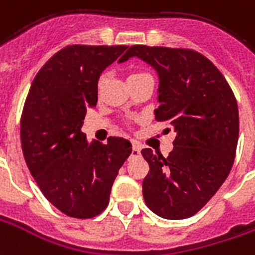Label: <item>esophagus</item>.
Instances as JSON below:
<instances>
[{
    "instance_id": "obj_1",
    "label": "esophagus",
    "mask_w": 255,
    "mask_h": 255,
    "mask_svg": "<svg viewBox=\"0 0 255 255\" xmlns=\"http://www.w3.org/2000/svg\"><path fill=\"white\" fill-rule=\"evenodd\" d=\"M140 147L138 143H132V150H131V156H139Z\"/></svg>"
}]
</instances>
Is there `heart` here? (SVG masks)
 Here are the masks:
<instances>
[{"label":"heart","mask_w":255,"mask_h":255,"mask_svg":"<svg viewBox=\"0 0 255 255\" xmlns=\"http://www.w3.org/2000/svg\"><path fill=\"white\" fill-rule=\"evenodd\" d=\"M146 74H147V73H146V72H133V73H131V74H129V76H128V78L142 77V76H146ZM102 80H103V77H101V80H99V83H101V81H102Z\"/></svg>","instance_id":"heart-1"}]
</instances>
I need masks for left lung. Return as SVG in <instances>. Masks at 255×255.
<instances>
[{
	"label": "left lung",
	"mask_w": 255,
	"mask_h": 255,
	"mask_svg": "<svg viewBox=\"0 0 255 255\" xmlns=\"http://www.w3.org/2000/svg\"><path fill=\"white\" fill-rule=\"evenodd\" d=\"M131 56L156 69V120L177 132L167 157L153 154L152 149L140 152L149 163L142 183L146 206L167 220L189 218L207 204L232 170L239 138L236 98L217 66L197 51L132 45L119 62Z\"/></svg>",
	"instance_id": "8db88e82"
}]
</instances>
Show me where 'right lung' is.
<instances>
[{
	"label": "right lung",
	"mask_w": 255,
	"mask_h": 255,
	"mask_svg": "<svg viewBox=\"0 0 255 255\" xmlns=\"http://www.w3.org/2000/svg\"><path fill=\"white\" fill-rule=\"evenodd\" d=\"M127 45H67L40 69L20 119L26 164L47 200L73 218H94L109 204L132 146L122 136L87 142L81 126L98 102L101 73Z\"/></svg>",
	"instance_id": "obj_1"
}]
</instances>
